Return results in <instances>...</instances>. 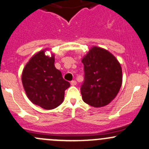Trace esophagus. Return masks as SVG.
<instances>
[{
	"mask_svg": "<svg viewBox=\"0 0 149 149\" xmlns=\"http://www.w3.org/2000/svg\"><path fill=\"white\" fill-rule=\"evenodd\" d=\"M76 84H77V83H76V81H75V80L70 81V85H71V86H76Z\"/></svg>",
	"mask_w": 149,
	"mask_h": 149,
	"instance_id": "esophagus-1",
	"label": "esophagus"
}]
</instances>
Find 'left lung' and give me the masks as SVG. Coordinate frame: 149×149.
Returning <instances> with one entry per match:
<instances>
[{
	"instance_id": "obj_1",
	"label": "left lung",
	"mask_w": 149,
	"mask_h": 149,
	"mask_svg": "<svg viewBox=\"0 0 149 149\" xmlns=\"http://www.w3.org/2000/svg\"><path fill=\"white\" fill-rule=\"evenodd\" d=\"M84 81L82 98L93 107H102L115 98L122 84V69L113 55L103 48L93 47L82 59Z\"/></svg>"
}]
</instances>
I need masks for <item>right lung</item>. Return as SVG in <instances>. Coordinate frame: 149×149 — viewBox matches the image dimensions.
Wrapping results in <instances>:
<instances>
[{"label": "right lung", "mask_w": 149, "mask_h": 149, "mask_svg": "<svg viewBox=\"0 0 149 149\" xmlns=\"http://www.w3.org/2000/svg\"><path fill=\"white\" fill-rule=\"evenodd\" d=\"M54 56L48 57L41 51L34 55L25 66L22 83L30 101L47 110L58 107L63 101L70 83L54 65Z\"/></svg>", "instance_id": "right-lung-1"}]
</instances>
